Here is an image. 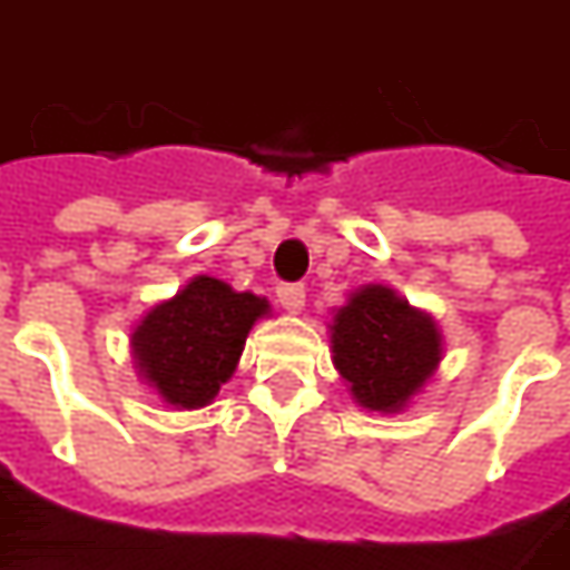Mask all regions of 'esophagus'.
<instances>
[{"instance_id":"1","label":"esophagus","mask_w":570,"mask_h":570,"mask_svg":"<svg viewBox=\"0 0 570 570\" xmlns=\"http://www.w3.org/2000/svg\"><path fill=\"white\" fill-rule=\"evenodd\" d=\"M277 298H281V305H284L286 312H302V305H305V286L281 284L277 286Z\"/></svg>"}]
</instances>
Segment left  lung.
I'll return each instance as SVG.
<instances>
[{
    "label": "left lung",
    "mask_w": 570,
    "mask_h": 570,
    "mask_svg": "<svg viewBox=\"0 0 570 570\" xmlns=\"http://www.w3.org/2000/svg\"><path fill=\"white\" fill-rule=\"evenodd\" d=\"M330 348L340 376L361 407L397 413L435 376L441 330L432 314L382 284L361 286L336 308Z\"/></svg>",
    "instance_id": "8db88e82"
}]
</instances>
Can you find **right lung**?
<instances>
[{"label":"right lung","instance_id":"add662e5","mask_svg":"<svg viewBox=\"0 0 570 570\" xmlns=\"http://www.w3.org/2000/svg\"><path fill=\"white\" fill-rule=\"evenodd\" d=\"M268 312V298L197 274L135 324V367L166 404L206 407L234 376L253 324Z\"/></svg>","mask_w":570,"mask_h":570}]
</instances>
